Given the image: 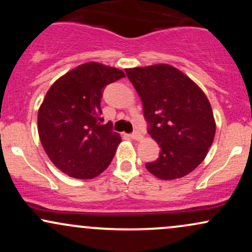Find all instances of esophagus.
Wrapping results in <instances>:
<instances>
[{
  "label": "esophagus",
  "mask_w": 252,
  "mask_h": 252,
  "mask_svg": "<svg viewBox=\"0 0 252 252\" xmlns=\"http://www.w3.org/2000/svg\"><path fill=\"white\" fill-rule=\"evenodd\" d=\"M131 137L134 138L135 141H141L143 138V136H142V134H141V132L135 131V132H132V134H131Z\"/></svg>",
  "instance_id": "obj_1"
}]
</instances>
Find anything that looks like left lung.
I'll return each instance as SVG.
<instances>
[{
  "instance_id": "1",
  "label": "left lung",
  "mask_w": 252,
  "mask_h": 252,
  "mask_svg": "<svg viewBox=\"0 0 252 252\" xmlns=\"http://www.w3.org/2000/svg\"><path fill=\"white\" fill-rule=\"evenodd\" d=\"M126 73L142 100L149 135L161 148L146 168L161 180L189 174L206 158L216 135L206 94L168 63L126 68Z\"/></svg>"
}]
</instances>
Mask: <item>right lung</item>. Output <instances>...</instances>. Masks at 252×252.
Instances as JSON below:
<instances>
[{
    "label": "right lung",
    "mask_w": 252,
    "mask_h": 252,
    "mask_svg": "<svg viewBox=\"0 0 252 252\" xmlns=\"http://www.w3.org/2000/svg\"><path fill=\"white\" fill-rule=\"evenodd\" d=\"M123 71L90 62L57 79L37 111V131L50 160L74 179H94L109 167L121 136L104 124L103 89Z\"/></svg>",
    "instance_id": "right-lung-1"
}]
</instances>
